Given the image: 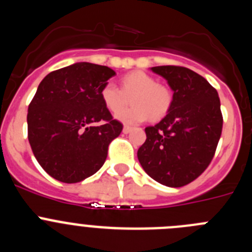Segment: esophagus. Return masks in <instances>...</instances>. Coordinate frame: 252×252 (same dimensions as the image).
I'll return each mask as SVG.
<instances>
[{
    "instance_id": "34e87169",
    "label": "esophagus",
    "mask_w": 252,
    "mask_h": 252,
    "mask_svg": "<svg viewBox=\"0 0 252 252\" xmlns=\"http://www.w3.org/2000/svg\"><path fill=\"white\" fill-rule=\"evenodd\" d=\"M131 131H132V127H130V126H125L124 130H122V132L128 133V132H131Z\"/></svg>"
}]
</instances>
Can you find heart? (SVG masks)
<instances>
[{
  "label": "heart",
  "instance_id": "1",
  "mask_svg": "<svg viewBox=\"0 0 252 252\" xmlns=\"http://www.w3.org/2000/svg\"><path fill=\"white\" fill-rule=\"evenodd\" d=\"M131 98L133 107L123 111ZM101 99L104 107L126 125L139 124L150 117L159 121L170 110L173 95L165 86L158 83L153 75L144 72H132L121 78V90L113 83H106L101 90Z\"/></svg>",
  "mask_w": 252,
  "mask_h": 252
}]
</instances>
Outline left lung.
Returning <instances> with one entry per match:
<instances>
[{
  "mask_svg": "<svg viewBox=\"0 0 252 252\" xmlns=\"http://www.w3.org/2000/svg\"><path fill=\"white\" fill-rule=\"evenodd\" d=\"M173 91L170 110L159 124L145 128L137 159L149 177L179 188L197 179L213 159L222 132L217 91L184 66H153Z\"/></svg>",
  "mask_w": 252,
  "mask_h": 252,
  "instance_id": "1",
  "label": "left lung"
}]
</instances>
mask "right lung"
<instances>
[{"label":"right lung","instance_id":"right-lung-1","mask_svg":"<svg viewBox=\"0 0 252 252\" xmlns=\"http://www.w3.org/2000/svg\"><path fill=\"white\" fill-rule=\"evenodd\" d=\"M113 75L108 66L81 62L40 82L29 104L28 137L37 162L54 179L78 183L106 161L108 145L122 131L101 99Z\"/></svg>","mask_w":252,"mask_h":252}]
</instances>
